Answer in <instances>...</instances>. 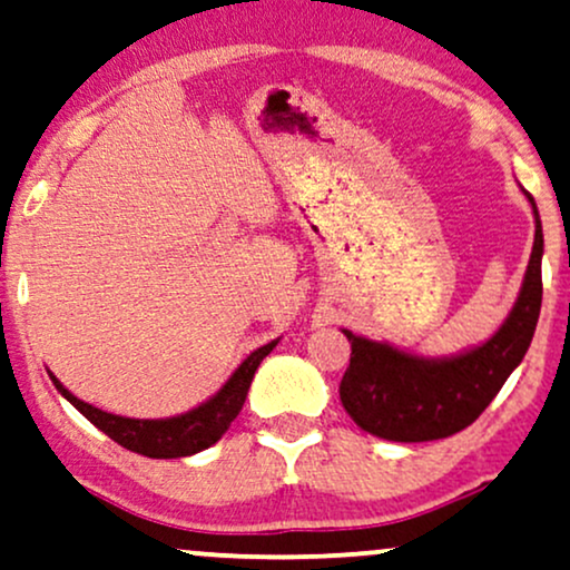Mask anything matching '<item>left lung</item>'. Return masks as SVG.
I'll return each instance as SVG.
<instances>
[{
  "label": "left lung",
  "instance_id": "8db88e82",
  "mask_svg": "<svg viewBox=\"0 0 570 570\" xmlns=\"http://www.w3.org/2000/svg\"><path fill=\"white\" fill-rule=\"evenodd\" d=\"M534 209V248L511 316L479 348L430 361L387 343L343 330L351 364L340 382V401L361 430L393 442H430L474 424L508 376L527 356L542 308V222Z\"/></svg>",
  "mask_w": 570,
  "mask_h": 570
}]
</instances>
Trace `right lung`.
I'll list each match as a JSON object with an SVG mask.
<instances>
[{
    "label": "right lung",
    "instance_id": "right-lung-1",
    "mask_svg": "<svg viewBox=\"0 0 570 570\" xmlns=\"http://www.w3.org/2000/svg\"><path fill=\"white\" fill-rule=\"evenodd\" d=\"M275 345L277 340H272V343L262 345V348L250 353V356L235 368V374L212 401H206L204 405H198V409L173 419L115 416V413H107L83 403L80 397L72 395L70 390H65L55 374L49 376L59 393L68 397V401L91 421L96 430H101L107 438H112L117 445L128 448L132 453H140L146 458H186L202 453V450L214 445V442L227 432V426L233 424L235 416H238L243 409V403H246L250 380H254L258 364H262L264 356H269V351L275 348Z\"/></svg>",
    "mask_w": 570,
    "mask_h": 570
}]
</instances>
